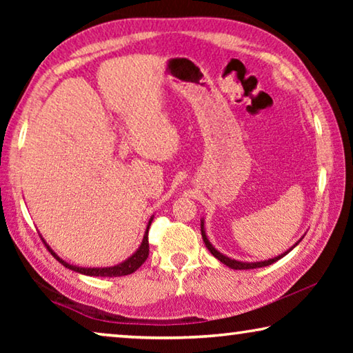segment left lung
I'll return each mask as SVG.
<instances>
[{
	"instance_id": "1",
	"label": "left lung",
	"mask_w": 353,
	"mask_h": 353,
	"mask_svg": "<svg viewBox=\"0 0 353 353\" xmlns=\"http://www.w3.org/2000/svg\"><path fill=\"white\" fill-rule=\"evenodd\" d=\"M201 234H202V240H204V243H205V246H207V249L210 250L212 252V255L213 256H216V259L221 261V263H224L225 266H229V268H232V270H255V268H263V266H270V265H272L274 261H277V260H280L282 259V256H285L286 254L290 252L291 249H294L296 246H297V243L294 244V246H292L288 252H285V254H282V255H279V256H276V259H271V260H266V261H256V263H246V261H236V260H232V259H229V256H225V255H223L221 252H218L216 249H214L212 244H210V241H208V238L205 236V230H204V223H202L201 221Z\"/></svg>"
}]
</instances>
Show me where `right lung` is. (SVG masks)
Wrapping results in <instances>:
<instances>
[{
  "label": "right lung",
  "instance_id": "obj_1",
  "mask_svg": "<svg viewBox=\"0 0 353 353\" xmlns=\"http://www.w3.org/2000/svg\"><path fill=\"white\" fill-rule=\"evenodd\" d=\"M152 223V218L149 219V224L146 227V232H145V236H143V243L141 246L139 248V250L128 259L126 261L119 263L117 266H110V268H79V266H73L70 265V263L63 261L62 259H59V256L52 252L50 246H46L48 250L52 254V256L59 261L62 263L65 268H68L71 271H76L79 274H85V276H94V277H121V276H128V274H132L135 272L139 268L143 265V263L146 261L148 255H149V241H148V232H149V225Z\"/></svg>",
  "mask_w": 353,
  "mask_h": 353
}]
</instances>
